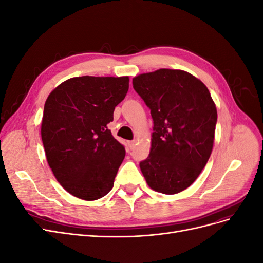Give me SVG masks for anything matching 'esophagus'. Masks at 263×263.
Returning <instances> with one entry per match:
<instances>
[{
    "instance_id": "esophagus-1",
    "label": "esophagus",
    "mask_w": 263,
    "mask_h": 263,
    "mask_svg": "<svg viewBox=\"0 0 263 263\" xmlns=\"http://www.w3.org/2000/svg\"><path fill=\"white\" fill-rule=\"evenodd\" d=\"M127 146H128V148L132 150V149L135 148V146H136V141H135V140L127 141Z\"/></svg>"
}]
</instances>
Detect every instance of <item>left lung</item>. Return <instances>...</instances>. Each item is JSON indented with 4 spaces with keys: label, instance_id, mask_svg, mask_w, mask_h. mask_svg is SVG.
<instances>
[{
    "label": "left lung",
    "instance_id": "obj_1",
    "mask_svg": "<svg viewBox=\"0 0 263 263\" xmlns=\"http://www.w3.org/2000/svg\"><path fill=\"white\" fill-rule=\"evenodd\" d=\"M154 119L150 153L139 163L150 189L177 194L200 176L213 150L216 105L206 85L183 70L159 69L133 79Z\"/></svg>",
    "mask_w": 263,
    "mask_h": 263
}]
</instances>
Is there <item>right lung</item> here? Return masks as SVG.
Returning a JSON list of instances; mask_svg holds the SVG:
<instances>
[{
	"mask_svg": "<svg viewBox=\"0 0 263 263\" xmlns=\"http://www.w3.org/2000/svg\"><path fill=\"white\" fill-rule=\"evenodd\" d=\"M128 87L127 76L76 77L47 98L41 129L46 159L71 195L95 201L112 190L125 148L108 124Z\"/></svg>",
	"mask_w": 263,
	"mask_h": 263,
	"instance_id": "add662e5",
	"label": "right lung"
}]
</instances>
